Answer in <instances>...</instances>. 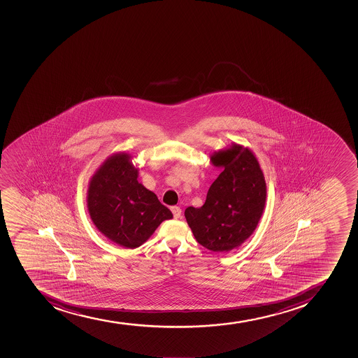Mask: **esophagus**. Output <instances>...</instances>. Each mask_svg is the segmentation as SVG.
<instances>
[{"label": "esophagus", "instance_id": "obj_1", "mask_svg": "<svg viewBox=\"0 0 358 358\" xmlns=\"http://www.w3.org/2000/svg\"><path fill=\"white\" fill-rule=\"evenodd\" d=\"M171 212H173V215H174L175 219L180 218V215H182V211H180V208L178 206H173L171 208Z\"/></svg>", "mask_w": 358, "mask_h": 358}]
</instances>
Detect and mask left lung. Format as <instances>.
Returning <instances> with one entry per match:
<instances>
[{
	"mask_svg": "<svg viewBox=\"0 0 358 358\" xmlns=\"http://www.w3.org/2000/svg\"><path fill=\"white\" fill-rule=\"evenodd\" d=\"M222 174L208 189L204 205L184 212L187 225L203 247L231 252L250 238L266 208V183L252 150L231 143L211 155Z\"/></svg>",
	"mask_w": 358,
	"mask_h": 358,
	"instance_id": "obj_1",
	"label": "left lung"
}]
</instances>
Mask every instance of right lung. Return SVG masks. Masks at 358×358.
Segmentation results:
<instances>
[{"label":"right lung","mask_w":358,"mask_h":358,"mask_svg":"<svg viewBox=\"0 0 358 358\" xmlns=\"http://www.w3.org/2000/svg\"><path fill=\"white\" fill-rule=\"evenodd\" d=\"M138 175L132 155L118 152L96 169L87 191V208L96 229L124 248L143 245L161 222L173 218L157 194L138 182Z\"/></svg>","instance_id":"right-lung-1"}]
</instances>
